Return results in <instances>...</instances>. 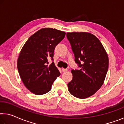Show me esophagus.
Masks as SVG:
<instances>
[{
	"label": "esophagus",
	"instance_id": "34e87169",
	"mask_svg": "<svg viewBox=\"0 0 124 124\" xmlns=\"http://www.w3.org/2000/svg\"><path fill=\"white\" fill-rule=\"evenodd\" d=\"M62 70L63 72H66L67 71V69H65V68H62Z\"/></svg>",
	"mask_w": 124,
	"mask_h": 124
}]
</instances>
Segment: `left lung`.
<instances>
[{"instance_id": "obj_1", "label": "left lung", "mask_w": 124, "mask_h": 124, "mask_svg": "<svg viewBox=\"0 0 124 124\" xmlns=\"http://www.w3.org/2000/svg\"><path fill=\"white\" fill-rule=\"evenodd\" d=\"M80 70H72L73 79L68 84L69 92L84 99L95 93L103 84L108 70L107 54L97 37L86 32L67 33Z\"/></svg>"}]
</instances>
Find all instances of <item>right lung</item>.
<instances>
[{"label": "right lung", "mask_w": 124, "mask_h": 124, "mask_svg": "<svg viewBox=\"0 0 124 124\" xmlns=\"http://www.w3.org/2000/svg\"><path fill=\"white\" fill-rule=\"evenodd\" d=\"M66 33L53 28H43L27 40L17 60L20 76L27 89L33 93L41 95L51 89L60 73L52 62L54 50L64 39Z\"/></svg>", "instance_id": "obj_1"}]
</instances>
